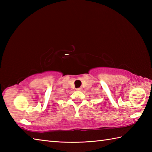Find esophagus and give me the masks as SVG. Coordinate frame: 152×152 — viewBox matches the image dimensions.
<instances>
[{
  "mask_svg": "<svg viewBox=\"0 0 152 152\" xmlns=\"http://www.w3.org/2000/svg\"><path fill=\"white\" fill-rule=\"evenodd\" d=\"M76 90H77V91H82V88H77V89H76Z\"/></svg>",
  "mask_w": 152,
  "mask_h": 152,
  "instance_id": "obj_1",
  "label": "esophagus"
}]
</instances>
